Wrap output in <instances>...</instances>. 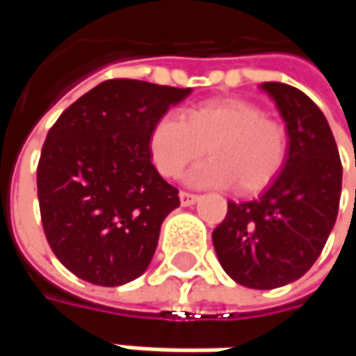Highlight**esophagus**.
<instances>
[{"mask_svg":"<svg viewBox=\"0 0 356 356\" xmlns=\"http://www.w3.org/2000/svg\"><path fill=\"white\" fill-rule=\"evenodd\" d=\"M178 196H180V204H182V206H192V204L198 200V196H196V194H192V192H186V190H182Z\"/></svg>","mask_w":356,"mask_h":356,"instance_id":"esophagus-1","label":"esophagus"}]
</instances>
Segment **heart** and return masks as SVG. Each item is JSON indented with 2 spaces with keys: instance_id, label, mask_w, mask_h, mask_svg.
I'll list each match as a JSON object with an SVG mask.
<instances>
[{
  "instance_id": "1",
  "label": "heart",
  "mask_w": 356,
  "mask_h": 356,
  "mask_svg": "<svg viewBox=\"0 0 356 356\" xmlns=\"http://www.w3.org/2000/svg\"><path fill=\"white\" fill-rule=\"evenodd\" d=\"M150 158L164 178H178L208 150L212 160L192 174L196 184L227 186L239 196L257 194L285 166L287 130L245 99H213L182 117L164 115L148 136Z\"/></svg>"
}]
</instances>
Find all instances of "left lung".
Wrapping results in <instances>:
<instances>
[{"instance_id": "8db88e82", "label": "left lung", "mask_w": 356, "mask_h": 356, "mask_svg": "<svg viewBox=\"0 0 356 356\" xmlns=\"http://www.w3.org/2000/svg\"><path fill=\"white\" fill-rule=\"evenodd\" d=\"M287 122L289 154L277 180L252 202H227L213 229L218 259L239 285L275 289L305 275L335 226L343 164L321 108L305 92L264 83Z\"/></svg>"}]
</instances>
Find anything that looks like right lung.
<instances>
[{
    "label": "right lung",
    "mask_w": 356,
    "mask_h": 356,
    "mask_svg": "<svg viewBox=\"0 0 356 356\" xmlns=\"http://www.w3.org/2000/svg\"><path fill=\"white\" fill-rule=\"evenodd\" d=\"M190 89L108 79L49 129L37 198L49 248L76 277L115 287L143 275L178 190L150 160L158 118Z\"/></svg>",
    "instance_id": "add662e5"
}]
</instances>
